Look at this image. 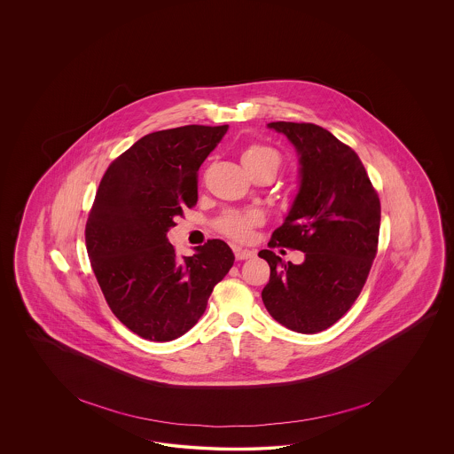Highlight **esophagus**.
<instances>
[{"label":"esophagus","mask_w":454,"mask_h":454,"mask_svg":"<svg viewBox=\"0 0 454 454\" xmlns=\"http://www.w3.org/2000/svg\"><path fill=\"white\" fill-rule=\"evenodd\" d=\"M234 256H236V260H249V258H253L254 256V251H251V249H243V247H234Z\"/></svg>","instance_id":"1"}]
</instances>
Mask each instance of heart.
Wrapping results in <instances>:
<instances>
[{
    "instance_id": "heart-1",
    "label": "heart",
    "mask_w": 454,
    "mask_h": 454,
    "mask_svg": "<svg viewBox=\"0 0 454 454\" xmlns=\"http://www.w3.org/2000/svg\"><path fill=\"white\" fill-rule=\"evenodd\" d=\"M241 161L245 168L251 166L262 165V163H273L278 168L279 158L271 148L262 146V145H253L247 148L241 154ZM262 216L260 211H226L221 215L216 221V228L221 233L233 238V239H247L251 234V230L262 223Z\"/></svg>"
}]
</instances>
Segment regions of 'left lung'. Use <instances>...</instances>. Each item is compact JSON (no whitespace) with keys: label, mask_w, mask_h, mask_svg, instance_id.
Returning a JSON list of instances; mask_svg holds the SVG:
<instances>
[{"label":"left lung","mask_w":454,"mask_h":454,"mask_svg":"<svg viewBox=\"0 0 454 454\" xmlns=\"http://www.w3.org/2000/svg\"><path fill=\"white\" fill-rule=\"evenodd\" d=\"M288 137L300 161V188L270 247L304 253L285 262L271 249L262 293L268 313L288 330L315 334L333 326L356 301L378 249L381 207L356 153L311 123H268Z\"/></svg>","instance_id":"1"}]
</instances>
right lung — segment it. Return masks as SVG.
Returning a JSON list of instances; mask_svg holds the SVG:
<instances>
[{
    "label": "right lung",
    "instance_id": "right-lung-1",
    "mask_svg": "<svg viewBox=\"0 0 454 454\" xmlns=\"http://www.w3.org/2000/svg\"><path fill=\"white\" fill-rule=\"evenodd\" d=\"M190 124L150 133L118 156L99 183L86 223V249L111 311L150 341L192 330L234 262L209 239L178 258L166 233L198 200V169L228 131Z\"/></svg>",
    "mask_w": 454,
    "mask_h": 454
}]
</instances>
